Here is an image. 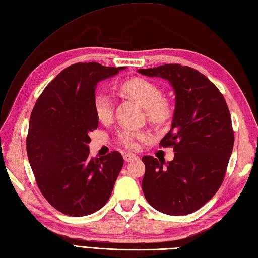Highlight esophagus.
<instances>
[{
	"instance_id": "obj_1",
	"label": "esophagus",
	"mask_w": 258,
	"mask_h": 258,
	"mask_svg": "<svg viewBox=\"0 0 258 258\" xmlns=\"http://www.w3.org/2000/svg\"><path fill=\"white\" fill-rule=\"evenodd\" d=\"M123 158H124V160H125V161H132V160H134V159H137L139 157H137L135 154L127 153V154H124Z\"/></svg>"
}]
</instances>
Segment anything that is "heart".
<instances>
[{
    "instance_id": "obj_1",
    "label": "heart",
    "mask_w": 258,
    "mask_h": 258,
    "mask_svg": "<svg viewBox=\"0 0 258 258\" xmlns=\"http://www.w3.org/2000/svg\"><path fill=\"white\" fill-rule=\"evenodd\" d=\"M121 89L145 109L146 116L153 124L164 126L171 119L173 115L172 105L168 100L163 98V91L154 82L143 78H131L122 83ZM93 109L99 121L109 122L114 112V101L109 93L100 90L94 95ZM117 137L125 147L135 149L137 143L146 140L147 133L125 127L118 131Z\"/></svg>"
}]
</instances>
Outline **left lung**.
<instances>
[{
  "label": "left lung",
  "mask_w": 258,
  "mask_h": 258,
  "mask_svg": "<svg viewBox=\"0 0 258 258\" xmlns=\"http://www.w3.org/2000/svg\"><path fill=\"white\" fill-rule=\"evenodd\" d=\"M168 80L176 93L170 131L160 147H172L175 158L165 166L153 156L142 158V189L147 202L169 215L192 213L220 189L234 145V131L223 94L199 71L179 63L139 69Z\"/></svg>",
  "instance_id": "obj_1"
}]
</instances>
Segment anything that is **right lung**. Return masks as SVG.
<instances>
[{
	"label": "right lung",
	"instance_id": "1",
	"mask_svg": "<svg viewBox=\"0 0 258 258\" xmlns=\"http://www.w3.org/2000/svg\"><path fill=\"white\" fill-rule=\"evenodd\" d=\"M124 67L78 62L59 73L36 101L26 151L41 195L63 214L85 217L110 199L124 160L116 151L90 157V132L98 128L95 86Z\"/></svg>",
	"mask_w": 258,
	"mask_h": 258
}]
</instances>
